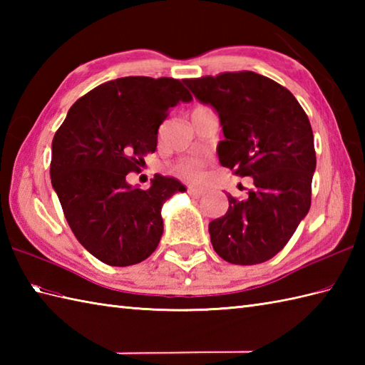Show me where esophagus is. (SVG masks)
<instances>
[{
    "label": "esophagus",
    "mask_w": 365,
    "mask_h": 365,
    "mask_svg": "<svg viewBox=\"0 0 365 365\" xmlns=\"http://www.w3.org/2000/svg\"><path fill=\"white\" fill-rule=\"evenodd\" d=\"M188 192L191 196H195V197H200V196H204V190L202 188H197V187H192V185H190L188 187Z\"/></svg>",
    "instance_id": "obj_1"
}]
</instances>
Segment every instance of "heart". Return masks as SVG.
<instances>
[{
  "mask_svg": "<svg viewBox=\"0 0 365 365\" xmlns=\"http://www.w3.org/2000/svg\"><path fill=\"white\" fill-rule=\"evenodd\" d=\"M204 165V160H192V161H185L182 165H178L177 169L180 170L182 174H187L190 177H197L200 174V168Z\"/></svg>",
  "mask_w": 365,
  "mask_h": 365,
  "instance_id": "1",
  "label": "heart"
}]
</instances>
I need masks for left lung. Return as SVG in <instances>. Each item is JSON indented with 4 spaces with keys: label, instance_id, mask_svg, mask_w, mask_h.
I'll use <instances>...</instances> for the list:
<instances>
[{
    "label": "left lung",
    "instance_id": "1",
    "mask_svg": "<svg viewBox=\"0 0 365 365\" xmlns=\"http://www.w3.org/2000/svg\"><path fill=\"white\" fill-rule=\"evenodd\" d=\"M220 118L221 166L252 177L246 199L208 224L216 254L235 265L267 262L282 250L311 208L315 149L311 122L289 89L254 72L183 80Z\"/></svg>",
    "mask_w": 365,
    "mask_h": 365
}]
</instances>
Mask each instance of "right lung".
Listing matches in <instances>:
<instances>
[{
    "label": "right lung",
    "mask_w": 365,
    "mask_h": 365,
    "mask_svg": "<svg viewBox=\"0 0 365 365\" xmlns=\"http://www.w3.org/2000/svg\"><path fill=\"white\" fill-rule=\"evenodd\" d=\"M192 97L174 78L125 76L100 84L72 105L51 144L50 175L78 242L111 267L145 260L163 235L161 207L187 191L157 175L149 190L131 187L170 108Z\"/></svg>",
    "instance_id": "add662e5"
}]
</instances>
